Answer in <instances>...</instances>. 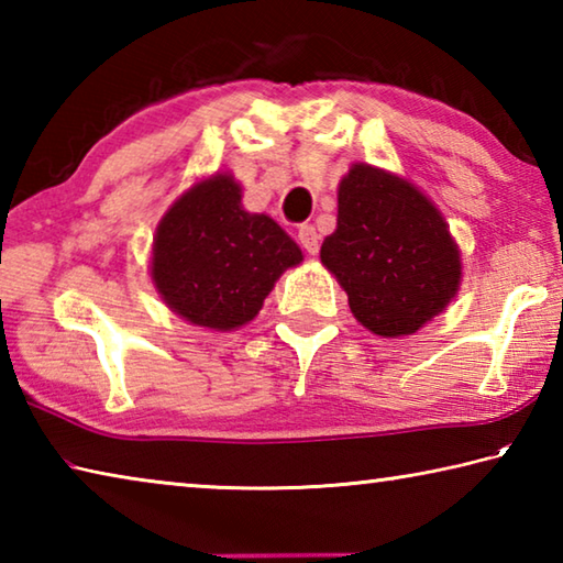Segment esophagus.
<instances>
[{"label":"esophagus","instance_id":"esophagus-1","mask_svg":"<svg viewBox=\"0 0 563 563\" xmlns=\"http://www.w3.org/2000/svg\"><path fill=\"white\" fill-rule=\"evenodd\" d=\"M298 243L308 251L310 255H316L320 251V235L316 231V225L305 223L298 228Z\"/></svg>","mask_w":563,"mask_h":563}]
</instances>
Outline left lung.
Wrapping results in <instances>:
<instances>
[{"mask_svg":"<svg viewBox=\"0 0 563 563\" xmlns=\"http://www.w3.org/2000/svg\"><path fill=\"white\" fill-rule=\"evenodd\" d=\"M320 261L347 292L360 325L412 335L460 290L462 261L450 225L422 190L383 168L355 164L338 188V228Z\"/></svg>","mask_w":563,"mask_h":563,"instance_id":"left-lung-1","label":"left lung"}]
</instances>
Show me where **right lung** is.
Listing matches in <instances>:
<instances>
[{
  "label": "right lung",
  "mask_w": 563,
  "mask_h": 563,
  "mask_svg": "<svg viewBox=\"0 0 563 563\" xmlns=\"http://www.w3.org/2000/svg\"><path fill=\"white\" fill-rule=\"evenodd\" d=\"M302 261L298 243L265 213L241 206V184L216 174L161 218L151 280L170 310L211 330L251 322L280 275Z\"/></svg>",
  "instance_id": "obj_1"
}]
</instances>
